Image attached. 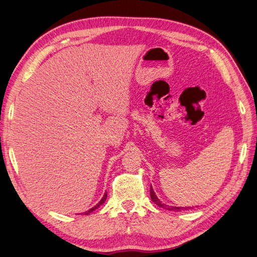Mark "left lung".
<instances>
[{
  "instance_id": "1",
  "label": "left lung",
  "mask_w": 257,
  "mask_h": 257,
  "mask_svg": "<svg viewBox=\"0 0 257 257\" xmlns=\"http://www.w3.org/2000/svg\"><path fill=\"white\" fill-rule=\"evenodd\" d=\"M150 196H151V200L152 202H155V203L159 206V207H162V209H166V210H169V211H182V210H188L190 209L191 206H171V205H167L166 203H162V202L158 199V196L156 195L154 189H152V187L150 185Z\"/></svg>"
}]
</instances>
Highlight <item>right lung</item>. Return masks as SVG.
<instances>
[{
  "instance_id": "add662e5",
  "label": "right lung",
  "mask_w": 257,
  "mask_h": 257,
  "mask_svg": "<svg viewBox=\"0 0 257 257\" xmlns=\"http://www.w3.org/2000/svg\"><path fill=\"white\" fill-rule=\"evenodd\" d=\"M106 199H107V192L105 193V194H103V196H102V198H101V200L99 201V202H98V203L94 206V207H91V209L90 210H88V211H86V212H84L83 213V214H85V215H88L89 214V213H91L92 211H95L96 209H97V207H99L101 204H103V203H105V201H106Z\"/></svg>"
}]
</instances>
